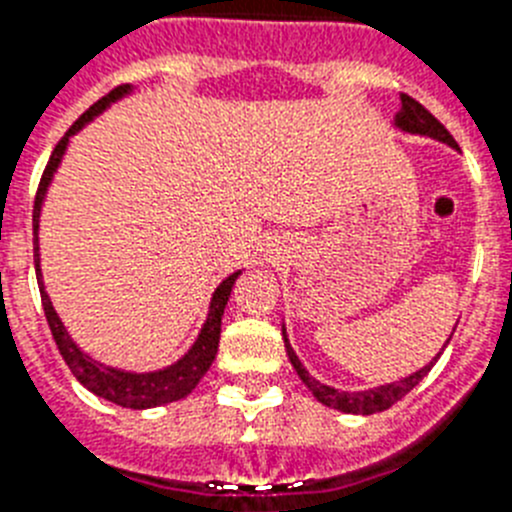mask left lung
Returning <instances> with one entry per match:
<instances>
[{
	"mask_svg": "<svg viewBox=\"0 0 512 512\" xmlns=\"http://www.w3.org/2000/svg\"><path fill=\"white\" fill-rule=\"evenodd\" d=\"M400 104H403V107H400V112L395 114V124H398L400 130L413 132V135L434 137V140H441V142H446V145L457 147V150H459L457 140H454V137L446 132L444 124H441L439 119L434 117V114L428 112L423 104H418L413 96L400 94ZM283 342H285V352H288L290 365L296 367L298 377L306 382V388L311 390L313 398L319 400V403L329 405V408H336V411L354 413V416H370V413L388 411L390 405H395L400 398H403V395H408L413 388H416L418 382H421L423 377L428 375V370L436 365V359H439V354H436L434 362H428L423 370H418V372H413V375L403 377L400 382H390V385H380V388L362 390V393H347V390L329 388V385H324V382H319L316 377L308 375L306 367L301 365V359L296 357L293 347L288 344V336H285V326H283ZM446 344H449V342H446Z\"/></svg>",
	"mask_w": 512,
	"mask_h": 512,
	"instance_id": "obj_1",
	"label": "left lung"
}]
</instances>
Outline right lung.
Returning a JSON list of instances; mask_svg holds the SVG:
<instances>
[{
  "label": "right lung",
  "instance_id": "add662e5",
  "mask_svg": "<svg viewBox=\"0 0 512 512\" xmlns=\"http://www.w3.org/2000/svg\"><path fill=\"white\" fill-rule=\"evenodd\" d=\"M130 94V86H117V89L109 91L107 96H101L96 104H91L76 122L68 127L66 135L58 140L55 150L50 153L48 165L43 170V178H40L38 196H35V206H32V245H35V273H38V285H40V298H43V311L45 319H48L50 334H53L55 344H58V352L66 359V365L71 367V372L76 375V380L89 388L91 393L99 395V398L109 400V403H117L122 408H155V405L173 403V400H181L191 393L196 385H199L201 377L206 375V370L211 367L216 357V349H219V334H222V316L224 306H227L229 296H232V285L239 278V273H232L227 280H222V285L214 290V298H211L209 316H206V324L201 329L199 339L193 342V347L178 359L176 365L165 367L158 372H124L117 367H107L101 362H94L89 354H84L81 349L73 344V339L68 336L66 326L61 324L58 313H55L53 303H50L48 293L43 288V273H40V255H38V222H40V209H43L45 191H48V183L53 181V173L61 163L63 153H66L68 137L76 135L86 122L96 117L99 112L112 104L119 96Z\"/></svg>",
  "mask_w": 512,
  "mask_h": 512
}]
</instances>
